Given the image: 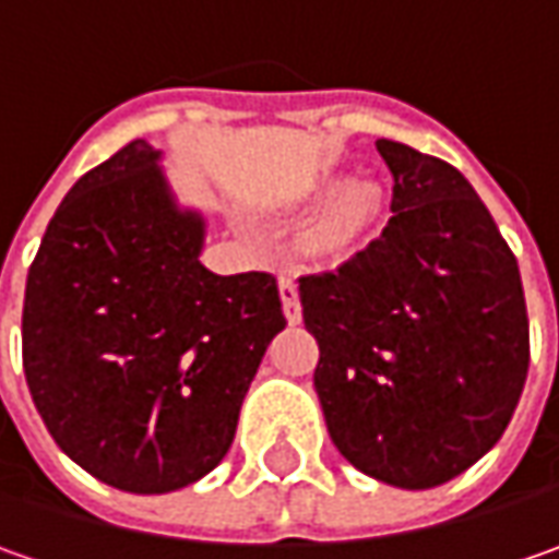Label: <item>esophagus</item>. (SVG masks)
Instances as JSON below:
<instances>
[{
  "mask_svg": "<svg viewBox=\"0 0 559 559\" xmlns=\"http://www.w3.org/2000/svg\"><path fill=\"white\" fill-rule=\"evenodd\" d=\"M278 294H281V309H284V319H287L290 325H300V319H304V306H300V290H297V281L281 278Z\"/></svg>",
  "mask_w": 559,
  "mask_h": 559,
  "instance_id": "obj_1",
  "label": "esophagus"
}]
</instances>
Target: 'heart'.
<instances>
[{
  "mask_svg": "<svg viewBox=\"0 0 559 559\" xmlns=\"http://www.w3.org/2000/svg\"><path fill=\"white\" fill-rule=\"evenodd\" d=\"M381 212V193L376 183L356 181L347 183L331 203L312 234V250L316 253H341L362 240L369 228L378 222Z\"/></svg>",
  "mask_w": 559,
  "mask_h": 559,
  "instance_id": "obj_1",
  "label": "heart"
}]
</instances>
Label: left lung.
I'll list each match as a JSON object with an SVG mask.
<instances>
[{
	"mask_svg": "<svg viewBox=\"0 0 559 559\" xmlns=\"http://www.w3.org/2000/svg\"><path fill=\"white\" fill-rule=\"evenodd\" d=\"M388 228L337 272L304 275L316 394L359 473L423 491L466 473L513 419L528 372L516 255L444 158L378 140Z\"/></svg>",
	"mask_w": 559,
	"mask_h": 559,
	"instance_id": "obj_1",
	"label": "left lung"
}]
</instances>
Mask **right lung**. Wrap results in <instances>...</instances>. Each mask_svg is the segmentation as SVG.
I'll use <instances>...</instances> for the list:
<instances>
[{"label":"right lung","mask_w":559,"mask_h":559,"mask_svg":"<svg viewBox=\"0 0 559 559\" xmlns=\"http://www.w3.org/2000/svg\"><path fill=\"white\" fill-rule=\"evenodd\" d=\"M203 234L134 140L68 190L27 272L31 397L56 444L118 491L165 495L212 473L287 325L278 281L212 275Z\"/></svg>","instance_id":"1"}]
</instances>
